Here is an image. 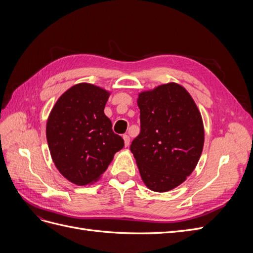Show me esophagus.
Masks as SVG:
<instances>
[{
  "mask_svg": "<svg viewBox=\"0 0 253 253\" xmlns=\"http://www.w3.org/2000/svg\"><path fill=\"white\" fill-rule=\"evenodd\" d=\"M124 140H125V145L126 147H127V145L129 144V136L128 135H124Z\"/></svg>",
  "mask_w": 253,
  "mask_h": 253,
  "instance_id": "obj_1",
  "label": "esophagus"
}]
</instances>
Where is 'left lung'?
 Listing matches in <instances>:
<instances>
[{
  "instance_id": "1",
  "label": "left lung",
  "mask_w": 253,
  "mask_h": 253,
  "mask_svg": "<svg viewBox=\"0 0 253 253\" xmlns=\"http://www.w3.org/2000/svg\"><path fill=\"white\" fill-rule=\"evenodd\" d=\"M137 104L140 133L129 149L144 185L167 192L185 181L200 160L202 115L187 89L174 82L142 91Z\"/></svg>"
}]
</instances>
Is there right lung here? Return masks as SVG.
Segmentation results:
<instances>
[{"label":"right lung","mask_w":253,"mask_h":253,"mask_svg":"<svg viewBox=\"0 0 253 253\" xmlns=\"http://www.w3.org/2000/svg\"><path fill=\"white\" fill-rule=\"evenodd\" d=\"M110 91L79 83L61 96L49 114L46 139L52 162L66 179L85 186L100 178L125 147L112 129L104 106Z\"/></svg>","instance_id":"right-lung-1"}]
</instances>
